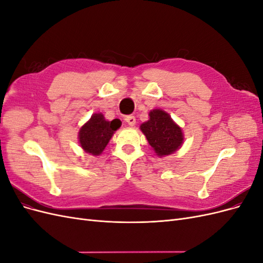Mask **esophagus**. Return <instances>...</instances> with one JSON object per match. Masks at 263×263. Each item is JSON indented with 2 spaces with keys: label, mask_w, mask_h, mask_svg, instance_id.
I'll list each match as a JSON object with an SVG mask.
<instances>
[{
  "label": "esophagus",
  "mask_w": 263,
  "mask_h": 263,
  "mask_svg": "<svg viewBox=\"0 0 263 263\" xmlns=\"http://www.w3.org/2000/svg\"><path fill=\"white\" fill-rule=\"evenodd\" d=\"M125 121L129 126H134L135 124H136V118H135V116H132V115L126 116L125 117Z\"/></svg>",
  "instance_id": "esophagus-1"
}]
</instances>
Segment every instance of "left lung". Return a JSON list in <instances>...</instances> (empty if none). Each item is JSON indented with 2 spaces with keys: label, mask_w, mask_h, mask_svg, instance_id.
Here are the masks:
<instances>
[{
  "label": "left lung",
  "mask_w": 263,
  "mask_h": 263,
  "mask_svg": "<svg viewBox=\"0 0 263 263\" xmlns=\"http://www.w3.org/2000/svg\"><path fill=\"white\" fill-rule=\"evenodd\" d=\"M140 130L159 157L176 153L184 140L181 127L168 113L158 108L150 110L149 121L140 125Z\"/></svg>",
  "instance_id": "left-lung-1"
}]
</instances>
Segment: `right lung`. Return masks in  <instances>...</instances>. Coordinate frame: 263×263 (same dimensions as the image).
<instances>
[{
  "label": "right lung",
  "instance_id": "add662e5",
  "mask_svg": "<svg viewBox=\"0 0 263 263\" xmlns=\"http://www.w3.org/2000/svg\"><path fill=\"white\" fill-rule=\"evenodd\" d=\"M121 125V121L117 118L108 122L102 113L93 114L79 132L80 146L92 156L101 155Z\"/></svg>",
  "mask_w": 263,
  "mask_h": 263
}]
</instances>
